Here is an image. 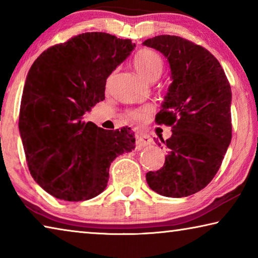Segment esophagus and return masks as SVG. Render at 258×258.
Here are the masks:
<instances>
[{"mask_svg": "<svg viewBox=\"0 0 258 258\" xmlns=\"http://www.w3.org/2000/svg\"><path fill=\"white\" fill-rule=\"evenodd\" d=\"M152 143V139L148 134L139 133L137 134V146L138 147H146Z\"/></svg>", "mask_w": 258, "mask_h": 258, "instance_id": "1", "label": "esophagus"}]
</instances>
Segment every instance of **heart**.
<instances>
[{
    "label": "heart",
    "mask_w": 258,
    "mask_h": 258,
    "mask_svg": "<svg viewBox=\"0 0 258 258\" xmlns=\"http://www.w3.org/2000/svg\"><path fill=\"white\" fill-rule=\"evenodd\" d=\"M135 71L148 82H155L160 77L164 69L163 58L152 50H141L135 54L133 59ZM152 112L150 106L130 109L126 111V117L133 121H143Z\"/></svg>",
    "instance_id": "b5f03b06"
}]
</instances>
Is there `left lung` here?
<instances>
[{"label": "left lung", "mask_w": 258, "mask_h": 258, "mask_svg": "<svg viewBox=\"0 0 258 258\" xmlns=\"http://www.w3.org/2000/svg\"><path fill=\"white\" fill-rule=\"evenodd\" d=\"M143 45L167 58L173 80L156 115L157 124L172 127L171 138H160L167 155L147 182L165 197H187L213 180L231 142L230 83L215 56L185 38L159 35Z\"/></svg>", "instance_id": "left-lung-1"}]
</instances>
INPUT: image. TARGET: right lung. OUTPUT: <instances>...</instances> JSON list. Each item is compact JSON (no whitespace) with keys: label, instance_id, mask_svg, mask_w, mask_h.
Listing matches in <instances>:
<instances>
[{"label":"right lung","instance_id":"1","mask_svg":"<svg viewBox=\"0 0 258 258\" xmlns=\"http://www.w3.org/2000/svg\"><path fill=\"white\" fill-rule=\"evenodd\" d=\"M134 46L107 33H83L49 47L30 67L19 132L30 174L53 197H97L106 189L112 160L134 150V132L127 126L107 131L83 121L104 100L108 76Z\"/></svg>","mask_w":258,"mask_h":258}]
</instances>
